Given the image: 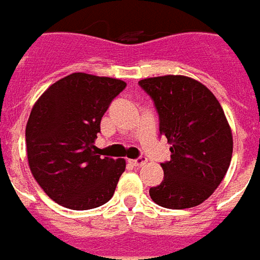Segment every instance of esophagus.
I'll use <instances>...</instances> for the list:
<instances>
[{"instance_id":"1","label":"esophagus","mask_w":260,"mask_h":260,"mask_svg":"<svg viewBox=\"0 0 260 260\" xmlns=\"http://www.w3.org/2000/svg\"><path fill=\"white\" fill-rule=\"evenodd\" d=\"M147 162H148V159L144 158V156H141V158L138 159H132V160H130V164H132L133 166H136V168H141V166H144Z\"/></svg>"}]
</instances>
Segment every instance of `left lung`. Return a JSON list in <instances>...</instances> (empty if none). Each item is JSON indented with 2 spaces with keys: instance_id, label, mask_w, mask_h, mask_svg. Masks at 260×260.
<instances>
[{
  "instance_id": "8db88e82",
  "label": "left lung",
  "mask_w": 260,
  "mask_h": 260,
  "mask_svg": "<svg viewBox=\"0 0 260 260\" xmlns=\"http://www.w3.org/2000/svg\"><path fill=\"white\" fill-rule=\"evenodd\" d=\"M155 102L159 132L168 138L170 160L160 164L164 180L149 188L155 204L187 209L208 200L224 179L233 155V134L213 92L180 75L138 81Z\"/></svg>"
}]
</instances>
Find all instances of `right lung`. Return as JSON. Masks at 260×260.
I'll return each instance as SVG.
<instances>
[{
	"label": "right lung",
	"instance_id": "obj_1",
	"mask_svg": "<svg viewBox=\"0 0 260 260\" xmlns=\"http://www.w3.org/2000/svg\"><path fill=\"white\" fill-rule=\"evenodd\" d=\"M126 83L72 73L43 92L26 124L30 172L56 204L87 210L107 204L126 169L124 159L101 158L94 145L101 119Z\"/></svg>",
	"mask_w": 260,
	"mask_h": 260
}]
</instances>
